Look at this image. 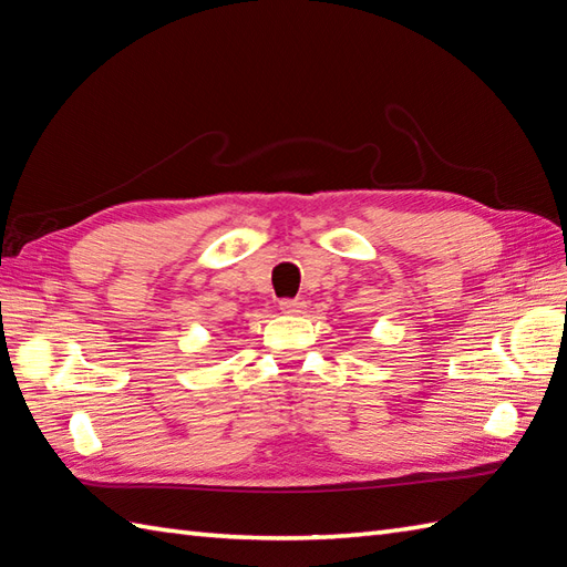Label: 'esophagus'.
Segmentation results:
<instances>
[{"instance_id":"obj_1","label":"esophagus","mask_w":567,"mask_h":567,"mask_svg":"<svg viewBox=\"0 0 567 567\" xmlns=\"http://www.w3.org/2000/svg\"><path fill=\"white\" fill-rule=\"evenodd\" d=\"M305 301L301 299H282L280 301V309H282V313H301L305 311Z\"/></svg>"}]
</instances>
